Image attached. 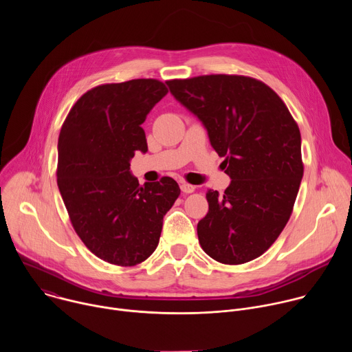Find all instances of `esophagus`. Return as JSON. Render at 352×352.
I'll list each match as a JSON object with an SVG mask.
<instances>
[{
    "label": "esophagus",
    "mask_w": 352,
    "mask_h": 352,
    "mask_svg": "<svg viewBox=\"0 0 352 352\" xmlns=\"http://www.w3.org/2000/svg\"><path fill=\"white\" fill-rule=\"evenodd\" d=\"M181 190H182L184 193H190V192H193V190H195V186H193V185H190V184L182 182V184H181Z\"/></svg>",
    "instance_id": "esophagus-1"
}]
</instances>
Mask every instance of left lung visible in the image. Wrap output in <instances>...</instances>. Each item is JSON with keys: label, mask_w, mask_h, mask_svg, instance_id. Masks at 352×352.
<instances>
[{"label": "left lung", "mask_w": 352, "mask_h": 352, "mask_svg": "<svg viewBox=\"0 0 352 352\" xmlns=\"http://www.w3.org/2000/svg\"><path fill=\"white\" fill-rule=\"evenodd\" d=\"M167 85L204 124L231 178L223 195L206 193L200 246L224 265L259 258L285 227L304 175L296 122L277 93L254 78L205 75Z\"/></svg>", "instance_id": "obj_1"}]
</instances>
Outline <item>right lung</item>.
Wrapping results in <instances>:
<instances>
[{"label":"right lung","mask_w":352,"mask_h":352,"mask_svg":"<svg viewBox=\"0 0 352 352\" xmlns=\"http://www.w3.org/2000/svg\"><path fill=\"white\" fill-rule=\"evenodd\" d=\"M167 93L156 79L97 86L60 132L57 184L71 223L90 252L111 265L135 266L155 252L181 192L170 177L140 186L129 168L135 152H147L140 125Z\"/></svg>","instance_id":"1"}]
</instances>
